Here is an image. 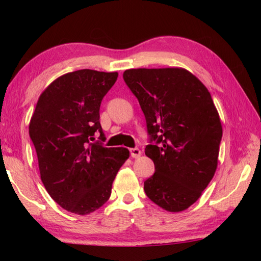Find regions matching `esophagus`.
I'll use <instances>...</instances> for the list:
<instances>
[{"mask_svg": "<svg viewBox=\"0 0 261 261\" xmlns=\"http://www.w3.org/2000/svg\"><path fill=\"white\" fill-rule=\"evenodd\" d=\"M130 154H131L132 158L137 159V158H139V156L141 155V151H140L139 148L135 147V148H131V149H130Z\"/></svg>", "mask_w": 261, "mask_h": 261, "instance_id": "34e87169", "label": "esophagus"}]
</instances>
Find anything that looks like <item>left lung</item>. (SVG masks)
<instances>
[{
    "instance_id": "8db88e82",
    "label": "left lung",
    "mask_w": 261,
    "mask_h": 261,
    "mask_svg": "<svg viewBox=\"0 0 261 261\" xmlns=\"http://www.w3.org/2000/svg\"><path fill=\"white\" fill-rule=\"evenodd\" d=\"M123 79L145 115V154L155 167L144 182L145 193L168 212L187 210L218 166L222 125L211 93L180 68L130 69Z\"/></svg>"
}]
</instances>
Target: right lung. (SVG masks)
Here are the masks:
<instances>
[{"instance_id": "1", "label": "right lung", "mask_w": 261, "mask_h": 261, "mask_svg": "<svg viewBox=\"0 0 261 261\" xmlns=\"http://www.w3.org/2000/svg\"><path fill=\"white\" fill-rule=\"evenodd\" d=\"M117 76L90 69L63 74L42 92L31 118L42 183L74 214H90L109 199L115 176L129 158L126 148L101 143L100 105ZM98 133L99 140L92 143Z\"/></svg>"}]
</instances>
